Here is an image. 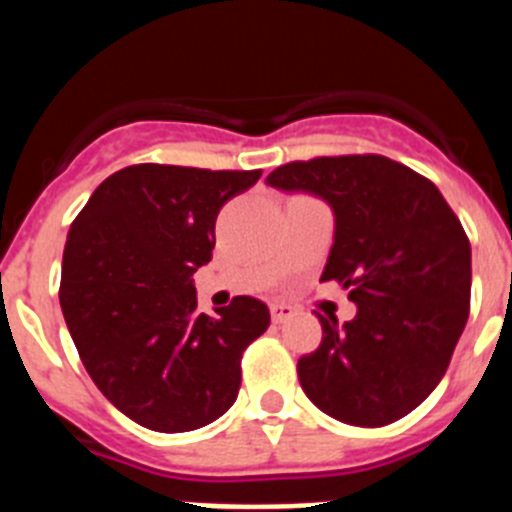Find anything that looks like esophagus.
I'll use <instances>...</instances> for the list:
<instances>
[{
	"instance_id": "obj_1",
	"label": "esophagus",
	"mask_w": 512,
	"mask_h": 512,
	"mask_svg": "<svg viewBox=\"0 0 512 512\" xmlns=\"http://www.w3.org/2000/svg\"><path fill=\"white\" fill-rule=\"evenodd\" d=\"M295 312V307L287 305V302H274V305H271V320H274V323H287Z\"/></svg>"
}]
</instances>
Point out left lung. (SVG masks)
<instances>
[{
  "label": "left lung",
  "instance_id": "1",
  "mask_svg": "<svg viewBox=\"0 0 512 512\" xmlns=\"http://www.w3.org/2000/svg\"><path fill=\"white\" fill-rule=\"evenodd\" d=\"M279 192L320 197L336 230L320 282L356 305L320 318L318 351L297 361L325 415L361 428L395 423L436 390L469 318L472 246L425 176L384 156L312 158L266 176Z\"/></svg>",
  "mask_w": 512,
  "mask_h": 512
}]
</instances>
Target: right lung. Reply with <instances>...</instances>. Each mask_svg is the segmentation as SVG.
<instances>
[{"mask_svg":"<svg viewBox=\"0 0 512 512\" xmlns=\"http://www.w3.org/2000/svg\"><path fill=\"white\" fill-rule=\"evenodd\" d=\"M261 171L138 164L107 176L71 223L61 310L89 377L143 428L184 433L238 397L241 356L269 307L235 297L197 310L194 271L212 259L217 212Z\"/></svg>","mask_w":512,"mask_h":512,"instance_id":"obj_1","label":"right lung"}]
</instances>
